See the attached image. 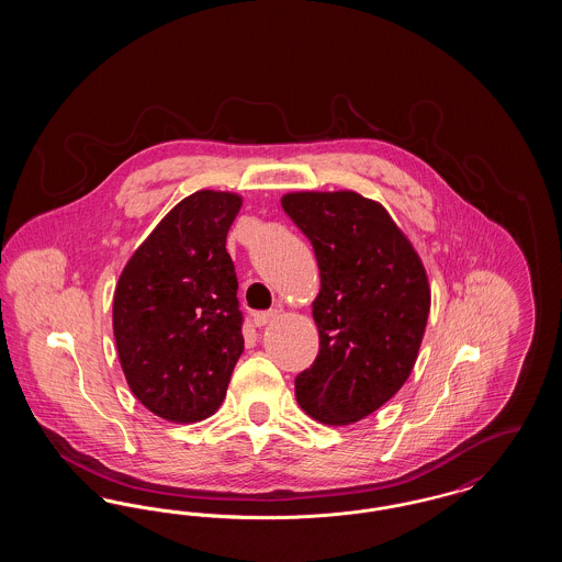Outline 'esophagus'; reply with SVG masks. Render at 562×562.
Segmentation results:
<instances>
[{
  "label": "esophagus",
  "mask_w": 562,
  "mask_h": 562,
  "mask_svg": "<svg viewBox=\"0 0 562 562\" xmlns=\"http://www.w3.org/2000/svg\"><path fill=\"white\" fill-rule=\"evenodd\" d=\"M278 318V310H269V312H257L252 316V324L255 326H266L269 322H273Z\"/></svg>",
  "instance_id": "34e87169"
}]
</instances>
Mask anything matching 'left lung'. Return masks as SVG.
Here are the masks:
<instances>
[{
  "label": "left lung",
  "mask_w": 562,
  "mask_h": 562,
  "mask_svg": "<svg viewBox=\"0 0 562 562\" xmlns=\"http://www.w3.org/2000/svg\"><path fill=\"white\" fill-rule=\"evenodd\" d=\"M282 209L321 269V351L294 379L296 402L321 424L348 426L390 401L413 371L428 324V276L387 211L356 191L286 193Z\"/></svg>",
  "instance_id": "1"
}]
</instances>
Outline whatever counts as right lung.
<instances>
[{
  "instance_id": "obj_1",
  "label": "right lung",
  "mask_w": 562,
  "mask_h": 562,
  "mask_svg": "<svg viewBox=\"0 0 562 562\" xmlns=\"http://www.w3.org/2000/svg\"><path fill=\"white\" fill-rule=\"evenodd\" d=\"M241 198L195 191L143 241L120 276L113 335L136 401L193 424L225 398L244 351L238 278L225 248Z\"/></svg>"
}]
</instances>
